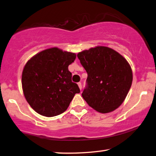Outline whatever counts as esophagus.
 Returning <instances> with one entry per match:
<instances>
[{
  "instance_id": "obj_1",
  "label": "esophagus",
  "mask_w": 156,
  "mask_h": 156,
  "mask_svg": "<svg viewBox=\"0 0 156 156\" xmlns=\"http://www.w3.org/2000/svg\"><path fill=\"white\" fill-rule=\"evenodd\" d=\"M78 85L79 88H80V90L82 89V84H81V83H78Z\"/></svg>"
}]
</instances>
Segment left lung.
Listing matches in <instances>:
<instances>
[{"instance_id":"1","label":"left lung","mask_w":156,"mask_h":156,"mask_svg":"<svg viewBox=\"0 0 156 156\" xmlns=\"http://www.w3.org/2000/svg\"><path fill=\"white\" fill-rule=\"evenodd\" d=\"M77 57L87 73L82 97L88 105L102 113L119 107L132 83V69L127 60L104 46L84 50Z\"/></svg>"}]
</instances>
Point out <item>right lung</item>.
Wrapping results in <instances>:
<instances>
[{"label":"right lung","mask_w":156,"mask_h":156,"mask_svg":"<svg viewBox=\"0 0 156 156\" xmlns=\"http://www.w3.org/2000/svg\"><path fill=\"white\" fill-rule=\"evenodd\" d=\"M76 57L75 53L52 48L27 62L22 76L23 92L36 112L46 117L61 114L68 108L74 95L80 92L68 69Z\"/></svg>","instance_id":"right-lung-1"}]
</instances>
